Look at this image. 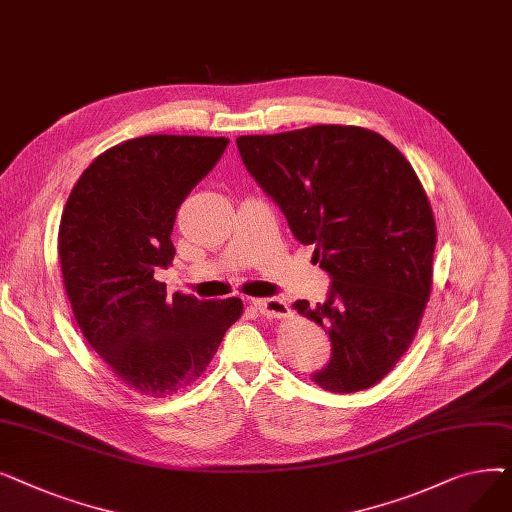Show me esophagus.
<instances>
[{
  "label": "esophagus",
  "mask_w": 512,
  "mask_h": 512,
  "mask_svg": "<svg viewBox=\"0 0 512 512\" xmlns=\"http://www.w3.org/2000/svg\"><path fill=\"white\" fill-rule=\"evenodd\" d=\"M253 307L259 311V315H263L267 319H282L290 313L288 305L282 299H276V297L257 299V301H253Z\"/></svg>",
  "instance_id": "obj_1"
}]
</instances>
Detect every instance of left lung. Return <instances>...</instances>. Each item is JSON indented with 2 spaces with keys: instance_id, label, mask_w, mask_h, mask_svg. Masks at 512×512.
Here are the masks:
<instances>
[{
  "instance_id": "8db88e82",
  "label": "left lung",
  "mask_w": 512,
  "mask_h": 512,
  "mask_svg": "<svg viewBox=\"0 0 512 512\" xmlns=\"http://www.w3.org/2000/svg\"><path fill=\"white\" fill-rule=\"evenodd\" d=\"M236 145L294 238L313 245V261L332 276L324 305H292L332 340L313 382L338 394L382 382L409 351L434 282L436 220L413 166L361 126L247 134Z\"/></svg>"
}]
</instances>
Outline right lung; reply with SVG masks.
I'll use <instances>...</instances> for the list:
<instances>
[{"label": "right lung", "instance_id": "right-lung-1", "mask_svg": "<svg viewBox=\"0 0 512 512\" xmlns=\"http://www.w3.org/2000/svg\"><path fill=\"white\" fill-rule=\"evenodd\" d=\"M226 145L188 134L124 141L93 159L66 201L58 257L74 319L114 378L139 394L166 398L195 384L242 315L240 299H168L155 280L176 253V209Z\"/></svg>", "mask_w": 512, "mask_h": 512}]
</instances>
